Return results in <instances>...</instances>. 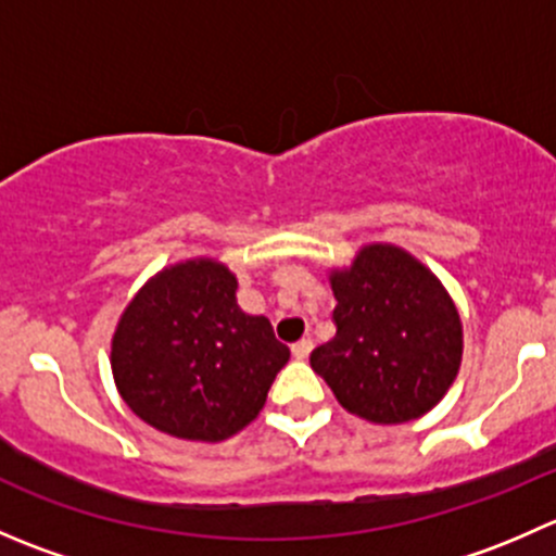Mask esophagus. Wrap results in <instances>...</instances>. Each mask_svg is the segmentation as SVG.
<instances>
[{
    "instance_id": "1",
    "label": "esophagus",
    "mask_w": 556,
    "mask_h": 556,
    "mask_svg": "<svg viewBox=\"0 0 556 556\" xmlns=\"http://www.w3.org/2000/svg\"><path fill=\"white\" fill-rule=\"evenodd\" d=\"M312 339H301V341H295L293 344V357L295 361H306V357L312 355Z\"/></svg>"
}]
</instances>
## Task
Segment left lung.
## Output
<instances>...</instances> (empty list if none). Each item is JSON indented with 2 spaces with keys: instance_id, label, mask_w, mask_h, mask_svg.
I'll return each instance as SVG.
<instances>
[{
  "instance_id": "left-lung-1",
  "label": "left lung",
  "mask_w": 556,
  "mask_h": 556,
  "mask_svg": "<svg viewBox=\"0 0 556 556\" xmlns=\"http://www.w3.org/2000/svg\"><path fill=\"white\" fill-rule=\"evenodd\" d=\"M336 336L312 352L314 374L346 412L379 425L422 417L450 390L463 325L439 279L390 244L361 250L330 277Z\"/></svg>"
}]
</instances>
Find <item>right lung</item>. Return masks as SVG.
<instances>
[{
  "label": "right lung",
  "mask_w": 556,
  "mask_h": 556,
  "mask_svg": "<svg viewBox=\"0 0 556 556\" xmlns=\"http://www.w3.org/2000/svg\"><path fill=\"white\" fill-rule=\"evenodd\" d=\"M290 350L237 304L223 263L188 261L150 279L117 323L112 374L139 419L188 441H223L263 408Z\"/></svg>",
  "instance_id": "right-lung-1"
}]
</instances>
